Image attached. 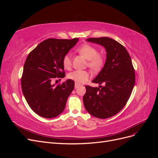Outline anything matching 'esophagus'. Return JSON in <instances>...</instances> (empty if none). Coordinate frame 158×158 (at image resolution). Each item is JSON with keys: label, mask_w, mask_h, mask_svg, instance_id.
Segmentation results:
<instances>
[{"label": "esophagus", "mask_w": 158, "mask_h": 158, "mask_svg": "<svg viewBox=\"0 0 158 158\" xmlns=\"http://www.w3.org/2000/svg\"><path fill=\"white\" fill-rule=\"evenodd\" d=\"M78 87H79V84L75 83V85H74V88H75V89H77Z\"/></svg>", "instance_id": "1"}]
</instances>
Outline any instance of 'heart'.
<instances>
[{
  "label": "heart",
  "mask_w": 158,
  "mask_h": 158,
  "mask_svg": "<svg viewBox=\"0 0 158 158\" xmlns=\"http://www.w3.org/2000/svg\"><path fill=\"white\" fill-rule=\"evenodd\" d=\"M78 52L88 60V65L89 67L94 70L101 69L104 64V57L102 55L98 53L96 47L89 44H84L80 47ZM63 64L65 69H70L72 66L71 55L66 54L63 59ZM90 77V74L85 70H75L71 72L68 74V78L73 80L76 84H81L87 82Z\"/></svg>",
  "instance_id": "heart-1"
}]
</instances>
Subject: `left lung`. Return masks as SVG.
Returning a JSON list of instances; mask_svg holds the SVG:
<instances>
[{"instance_id":"1","label":"left lung","mask_w":158,"mask_h":158,"mask_svg":"<svg viewBox=\"0 0 158 158\" xmlns=\"http://www.w3.org/2000/svg\"><path fill=\"white\" fill-rule=\"evenodd\" d=\"M88 41L103 46L107 51L103 69L92 81L99 88L86 85L83 97L84 107L92 116L107 118L125 106L135 84V73L125 47L111 38H88Z\"/></svg>"}]
</instances>
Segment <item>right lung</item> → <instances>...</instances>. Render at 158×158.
I'll list each match as a JSON object with an SVG mask.
<instances>
[{
	"label": "right lung",
	"mask_w": 158,
	"mask_h": 158,
	"mask_svg": "<svg viewBox=\"0 0 158 158\" xmlns=\"http://www.w3.org/2000/svg\"><path fill=\"white\" fill-rule=\"evenodd\" d=\"M78 41V38L47 39L27 56L21 79L22 89L30 108L40 117L54 118L64 111L74 82L68 80L57 85L51 82L64 77L63 59Z\"/></svg>",
	"instance_id": "add662e5"
}]
</instances>
